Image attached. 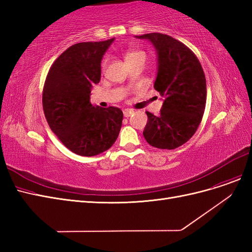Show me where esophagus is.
<instances>
[{
    "instance_id": "34e87169",
    "label": "esophagus",
    "mask_w": 252,
    "mask_h": 252,
    "mask_svg": "<svg viewBox=\"0 0 252 252\" xmlns=\"http://www.w3.org/2000/svg\"><path fill=\"white\" fill-rule=\"evenodd\" d=\"M123 114H124L125 118H128V117H130L131 114H133V110H131V109H125L123 111Z\"/></svg>"
}]
</instances>
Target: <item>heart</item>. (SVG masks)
I'll return each mask as SVG.
<instances>
[{
    "label": "heart",
    "instance_id": "obj_1",
    "mask_svg": "<svg viewBox=\"0 0 252 252\" xmlns=\"http://www.w3.org/2000/svg\"><path fill=\"white\" fill-rule=\"evenodd\" d=\"M134 58H144L145 59V53L141 50H131L126 53V61L127 60H131ZM106 65V61L103 62V67Z\"/></svg>",
    "mask_w": 252,
    "mask_h": 252
}]
</instances>
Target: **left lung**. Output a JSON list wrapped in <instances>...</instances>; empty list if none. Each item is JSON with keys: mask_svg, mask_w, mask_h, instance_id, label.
Instances as JSON below:
<instances>
[{"mask_svg": "<svg viewBox=\"0 0 252 252\" xmlns=\"http://www.w3.org/2000/svg\"><path fill=\"white\" fill-rule=\"evenodd\" d=\"M149 40L158 53L155 89L164 96L159 116L146 112L143 135L151 146L175 149L195 133L206 106V79L200 61L186 45L163 33L136 36Z\"/></svg>", "mask_w": 252, "mask_h": 252, "instance_id": "obj_1", "label": "left lung"}]
</instances>
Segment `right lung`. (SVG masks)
<instances>
[{
	"label": "right lung",
	"instance_id": "obj_1",
	"mask_svg": "<svg viewBox=\"0 0 252 252\" xmlns=\"http://www.w3.org/2000/svg\"><path fill=\"white\" fill-rule=\"evenodd\" d=\"M114 39L83 42L67 48L50 67L43 88L45 118L59 140L74 154L94 157L118 139L123 112L90 103L94 84L101 80V62Z\"/></svg>",
	"mask_w": 252,
	"mask_h": 252
}]
</instances>
